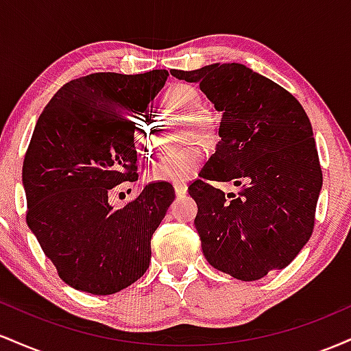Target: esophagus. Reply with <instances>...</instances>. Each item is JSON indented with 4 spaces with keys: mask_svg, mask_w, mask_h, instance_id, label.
I'll return each mask as SVG.
<instances>
[{
    "mask_svg": "<svg viewBox=\"0 0 351 351\" xmlns=\"http://www.w3.org/2000/svg\"><path fill=\"white\" fill-rule=\"evenodd\" d=\"M186 191H188V186L184 183H176L175 184V193H176V196H183V195H186Z\"/></svg>",
    "mask_w": 351,
    "mask_h": 351,
    "instance_id": "esophagus-1",
    "label": "esophagus"
}]
</instances>
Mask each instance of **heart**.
<instances>
[{
    "instance_id": "obj_1",
    "label": "heart",
    "mask_w": 351,
    "mask_h": 351,
    "mask_svg": "<svg viewBox=\"0 0 351 351\" xmlns=\"http://www.w3.org/2000/svg\"><path fill=\"white\" fill-rule=\"evenodd\" d=\"M163 106L170 110L180 112L181 115L189 119L193 132L196 135H203L209 130L206 117L199 115L203 112V99L193 87L178 86L167 92L163 99ZM150 120L148 117H138L132 127V142L138 155L150 158L155 153V145L152 140ZM204 160V153L198 147L186 148L178 153L163 156L147 171L148 181H163V183H181L191 178Z\"/></svg>"
}]
</instances>
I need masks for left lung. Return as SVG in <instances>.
Wrapping results in <instances>:
<instances>
[{
  "instance_id": "1",
  "label": "left lung",
  "mask_w": 351,
  "mask_h": 351,
  "mask_svg": "<svg viewBox=\"0 0 351 351\" xmlns=\"http://www.w3.org/2000/svg\"><path fill=\"white\" fill-rule=\"evenodd\" d=\"M171 75L198 82L223 112L215 155L189 184L195 226L213 267L239 280L284 269L315 224L322 168L312 125L291 92L243 64H211ZM211 180H232L237 195Z\"/></svg>"
}]
</instances>
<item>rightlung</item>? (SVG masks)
Returning a JSON list of instances; mask_svg holds the SVG:
<instances>
[{
  "label": "right lung",
  "mask_w": 351,
  "mask_h": 351,
  "mask_svg": "<svg viewBox=\"0 0 351 351\" xmlns=\"http://www.w3.org/2000/svg\"><path fill=\"white\" fill-rule=\"evenodd\" d=\"M168 71L95 72L56 92L24 155L26 223L71 287L120 292L147 272L152 236L175 199L170 183H148L122 209L110 189L138 180L132 127Z\"/></svg>",
  "instance_id": "add662e5"
}]
</instances>
